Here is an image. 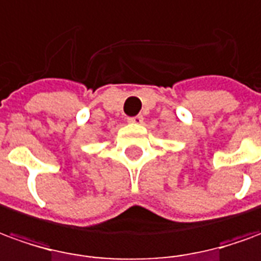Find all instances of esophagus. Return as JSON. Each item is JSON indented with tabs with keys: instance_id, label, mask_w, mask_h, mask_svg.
Returning a JSON list of instances; mask_svg holds the SVG:
<instances>
[{
	"instance_id": "1",
	"label": "esophagus",
	"mask_w": 261,
	"mask_h": 261,
	"mask_svg": "<svg viewBox=\"0 0 261 261\" xmlns=\"http://www.w3.org/2000/svg\"><path fill=\"white\" fill-rule=\"evenodd\" d=\"M127 122H129V123H134V125H140V123L143 122V116L142 115L130 116V118H127Z\"/></svg>"
}]
</instances>
